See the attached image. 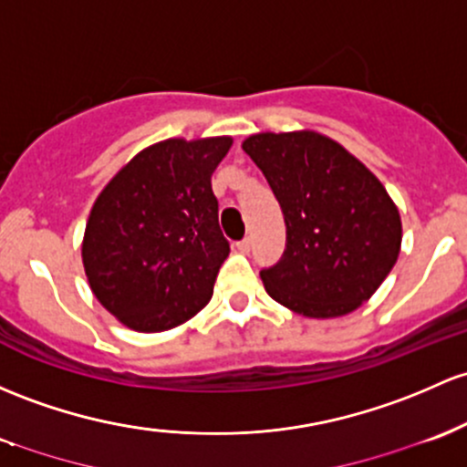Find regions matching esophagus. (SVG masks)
Wrapping results in <instances>:
<instances>
[{
  "instance_id": "34e87169",
  "label": "esophagus",
  "mask_w": 467,
  "mask_h": 467,
  "mask_svg": "<svg viewBox=\"0 0 467 467\" xmlns=\"http://www.w3.org/2000/svg\"><path fill=\"white\" fill-rule=\"evenodd\" d=\"M250 248H253V242H250L248 237L242 239V242H237V250H239V253H242V254H248Z\"/></svg>"
}]
</instances>
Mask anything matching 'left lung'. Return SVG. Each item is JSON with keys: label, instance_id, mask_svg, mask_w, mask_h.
<instances>
[{"label": "left lung", "instance_id": "obj_1", "mask_svg": "<svg viewBox=\"0 0 467 467\" xmlns=\"http://www.w3.org/2000/svg\"><path fill=\"white\" fill-rule=\"evenodd\" d=\"M242 148L285 222L284 254L259 273L268 295L310 319L357 310L401 250V217L383 183L319 132H259Z\"/></svg>", "mask_w": 467, "mask_h": 467}]
</instances>
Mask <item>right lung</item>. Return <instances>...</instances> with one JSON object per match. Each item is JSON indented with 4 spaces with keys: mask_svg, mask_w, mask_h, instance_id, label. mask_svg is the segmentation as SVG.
<instances>
[{
    "mask_svg": "<svg viewBox=\"0 0 467 467\" xmlns=\"http://www.w3.org/2000/svg\"><path fill=\"white\" fill-rule=\"evenodd\" d=\"M230 146V137L159 141L97 197L81 259L90 290L124 326L171 330L213 296L230 244L210 177Z\"/></svg>",
    "mask_w": 467,
    "mask_h": 467,
    "instance_id": "right-lung-1",
    "label": "right lung"
}]
</instances>
